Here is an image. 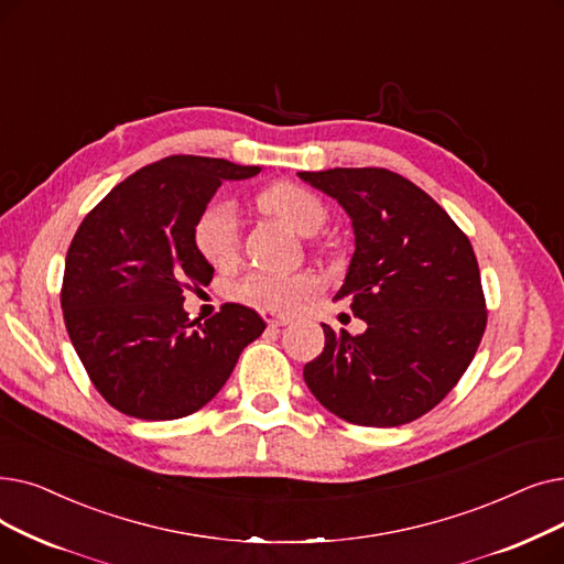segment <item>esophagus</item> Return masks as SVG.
I'll use <instances>...</instances> for the list:
<instances>
[{"label":"esophagus","mask_w":564,"mask_h":564,"mask_svg":"<svg viewBox=\"0 0 564 564\" xmlns=\"http://www.w3.org/2000/svg\"><path fill=\"white\" fill-rule=\"evenodd\" d=\"M263 314V318H265V324L271 326V328H280V326H286L289 324V316H284V314H278V312H261Z\"/></svg>","instance_id":"esophagus-1"}]
</instances>
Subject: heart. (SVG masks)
<instances>
[{"label":"heart","instance_id":"b5f03b06","mask_svg":"<svg viewBox=\"0 0 564 564\" xmlns=\"http://www.w3.org/2000/svg\"><path fill=\"white\" fill-rule=\"evenodd\" d=\"M259 206L280 218L303 236L316 234L328 220V210L312 191L296 183H275L257 197ZM195 246L199 254L213 263L234 261L238 250V213L227 199L208 204L195 223ZM321 289V280L310 273H250L238 282L234 293L238 301L250 303L263 312H293L303 307Z\"/></svg>","mask_w":564,"mask_h":564}]
</instances>
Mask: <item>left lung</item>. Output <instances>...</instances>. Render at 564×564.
I'll return each mask as SVG.
<instances>
[{"label":"left lung","instance_id":"left-lung-1","mask_svg":"<svg viewBox=\"0 0 564 564\" xmlns=\"http://www.w3.org/2000/svg\"><path fill=\"white\" fill-rule=\"evenodd\" d=\"M337 199L356 252L335 299L351 301L362 335L324 326V354L305 365L312 394L360 426H399L441 404L487 328L468 236L409 178L383 167L299 172Z\"/></svg>","mask_w":564,"mask_h":564}]
</instances>
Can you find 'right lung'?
Listing matches in <instances>:
<instances>
[{
  "label": "right lung",
  "instance_id": "obj_1",
  "mask_svg": "<svg viewBox=\"0 0 564 564\" xmlns=\"http://www.w3.org/2000/svg\"><path fill=\"white\" fill-rule=\"evenodd\" d=\"M259 172L170 155L115 185L75 231L62 284L66 330L117 411L140 420L199 411L263 333V318L246 305L227 303L204 324L183 310V291L213 280L195 246L197 218L223 181Z\"/></svg>",
  "mask_w": 564,
  "mask_h": 564
}]
</instances>
